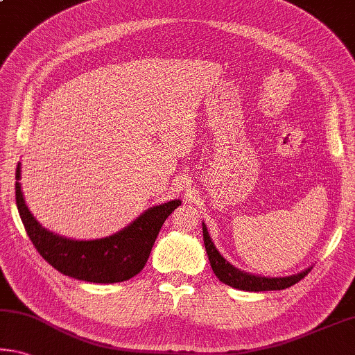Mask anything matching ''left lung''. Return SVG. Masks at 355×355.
I'll list each match as a JSON object with an SVG mask.
<instances>
[{"label":"left lung","instance_id":"obj_1","mask_svg":"<svg viewBox=\"0 0 355 355\" xmlns=\"http://www.w3.org/2000/svg\"><path fill=\"white\" fill-rule=\"evenodd\" d=\"M202 230H204V245L207 250L208 261L213 273L216 275L221 283L230 286V288L248 291V292H266V291H281L286 288H291L295 283H299L302 278H305L309 270L313 267H308L302 272L295 275H289V277H261V275L246 273L243 270L234 267L221 256V252L216 250L215 243L208 234V229L204 223H202Z\"/></svg>","mask_w":355,"mask_h":355}]
</instances>
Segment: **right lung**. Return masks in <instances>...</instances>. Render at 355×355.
I'll return each mask as SVG.
<instances>
[{
  "label": "right lung",
  "mask_w": 355,
  "mask_h": 355,
  "mask_svg": "<svg viewBox=\"0 0 355 355\" xmlns=\"http://www.w3.org/2000/svg\"><path fill=\"white\" fill-rule=\"evenodd\" d=\"M21 162L15 171V200L21 223L35 248L66 277L88 283H121L142 272L166 218L182 205L173 199L150 207L131 224L109 237L74 240L50 232L28 208L21 191Z\"/></svg>",
  "instance_id": "add662e5"
}]
</instances>
